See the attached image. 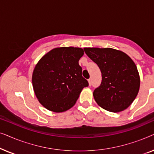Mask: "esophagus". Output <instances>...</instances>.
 Masks as SVG:
<instances>
[{
  "mask_svg": "<svg viewBox=\"0 0 154 154\" xmlns=\"http://www.w3.org/2000/svg\"><path fill=\"white\" fill-rule=\"evenodd\" d=\"M88 83H89V85H90V86L92 85V79H88Z\"/></svg>",
  "mask_w": 154,
  "mask_h": 154,
  "instance_id": "esophagus-1",
  "label": "esophagus"
}]
</instances>
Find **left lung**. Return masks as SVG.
Segmentation results:
<instances>
[{"label": "left lung", "instance_id": "1", "mask_svg": "<svg viewBox=\"0 0 154 154\" xmlns=\"http://www.w3.org/2000/svg\"><path fill=\"white\" fill-rule=\"evenodd\" d=\"M84 50L102 73L101 85L93 92L97 104L113 113L129 107L140 86V74L133 60L125 52L110 48H85Z\"/></svg>", "mask_w": 154, "mask_h": 154}]
</instances>
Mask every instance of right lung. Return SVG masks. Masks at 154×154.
Segmentation results:
<instances>
[{
  "label": "right lung",
  "instance_id": "add662e5",
  "mask_svg": "<svg viewBox=\"0 0 154 154\" xmlns=\"http://www.w3.org/2000/svg\"><path fill=\"white\" fill-rule=\"evenodd\" d=\"M83 54L81 48H56L38 62L32 74L33 91L48 110L55 113L69 110L88 86L79 64Z\"/></svg>",
  "mask_w": 154,
  "mask_h": 154
}]
</instances>
